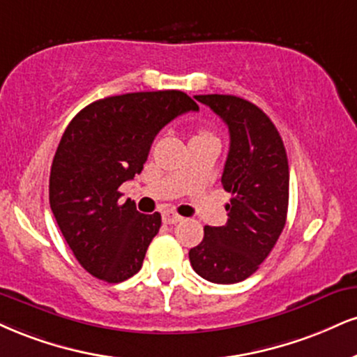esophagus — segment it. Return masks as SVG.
Masks as SVG:
<instances>
[{
	"label": "esophagus",
	"instance_id": "34e87169",
	"mask_svg": "<svg viewBox=\"0 0 357 357\" xmlns=\"http://www.w3.org/2000/svg\"><path fill=\"white\" fill-rule=\"evenodd\" d=\"M183 218L179 216L178 213L169 211V209H167V211H162V221H165L166 225H176V222H179Z\"/></svg>",
	"mask_w": 357,
	"mask_h": 357
}]
</instances>
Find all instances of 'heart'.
I'll list each match as a JSON object with an SVG mask.
<instances>
[{"label": "heart", "instance_id": "obj_1", "mask_svg": "<svg viewBox=\"0 0 357 357\" xmlns=\"http://www.w3.org/2000/svg\"><path fill=\"white\" fill-rule=\"evenodd\" d=\"M204 136H211V135H209V132L206 131V130H201V131H197V132H196V136H195V137H204Z\"/></svg>", "mask_w": 357, "mask_h": 357}]
</instances>
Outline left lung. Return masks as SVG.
<instances>
[{
	"mask_svg": "<svg viewBox=\"0 0 357 357\" xmlns=\"http://www.w3.org/2000/svg\"><path fill=\"white\" fill-rule=\"evenodd\" d=\"M229 130L222 188L231 192L225 226H206L190 251L192 269L206 281L234 284L257 271L286 225L289 166L281 136L263 109L231 94H199Z\"/></svg>",
	"mask_w": 357,
	"mask_h": 357,
	"instance_id": "1",
	"label": "left lung"
}]
</instances>
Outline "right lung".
Segmentation results:
<instances>
[{
	"mask_svg": "<svg viewBox=\"0 0 357 357\" xmlns=\"http://www.w3.org/2000/svg\"><path fill=\"white\" fill-rule=\"evenodd\" d=\"M199 106L186 93H128L81 109L63 132L50 174V206L78 263L121 282L139 271L161 214L123 203L119 186L143 171L162 128Z\"/></svg>",
	"mask_w": 357,
	"mask_h": 357,
	"instance_id": "obj_1",
	"label": "right lung"
}]
</instances>
